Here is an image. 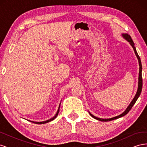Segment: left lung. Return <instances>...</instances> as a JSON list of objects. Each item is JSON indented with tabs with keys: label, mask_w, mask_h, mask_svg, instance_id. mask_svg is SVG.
I'll list each match as a JSON object with an SVG mask.
<instances>
[{
	"label": "left lung",
	"mask_w": 147,
	"mask_h": 147,
	"mask_svg": "<svg viewBox=\"0 0 147 147\" xmlns=\"http://www.w3.org/2000/svg\"><path fill=\"white\" fill-rule=\"evenodd\" d=\"M123 36L124 37V38H125L126 40H127L130 43L133 49H134V52L136 53V55L137 57L138 60H139V86H138V89H137V93L136 94L134 97V98L133 99V100H132V102H131V104H129V105L127 107V108L126 109V110L124 111V112L121 114L120 115H119V116H117V117H115L114 118H110V119H102V118H97L96 117H94V115H92V114H90L91 116L92 117H93L94 118L97 119V120H99V121H112V120H113V119H117V118H119L120 117H122L123 116H124V115H126L129 112L130 110L132 109V107H133V105H134V104L136 103V102L137 101V99L139 98V96L141 94V92H142V63H141V61H140V57L139 56V55H138V53L136 51V47H134V42H133L131 38V37L129 35H128L127 34H123Z\"/></svg>",
	"instance_id": "left-lung-1"
}]
</instances>
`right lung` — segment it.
Returning <instances> with one entry per match:
<instances>
[{"label": "right lung", "mask_w": 147, "mask_h": 147, "mask_svg": "<svg viewBox=\"0 0 147 147\" xmlns=\"http://www.w3.org/2000/svg\"><path fill=\"white\" fill-rule=\"evenodd\" d=\"M59 107H60V105H59ZM59 109H58V110H57V112L56 114L55 115V116H54V117H53L52 118H51V119H50L47 120V121H42V122H33V123H37V124H45V123H47L50 122V121H52V120H53V119H55V118L57 117V115H58V113H59Z\"/></svg>", "instance_id": "1"}]
</instances>
